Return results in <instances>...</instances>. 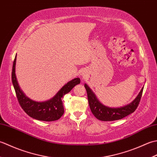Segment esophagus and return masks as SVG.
Wrapping results in <instances>:
<instances>
[{
	"label": "esophagus",
	"mask_w": 157,
	"mask_h": 157,
	"mask_svg": "<svg viewBox=\"0 0 157 157\" xmlns=\"http://www.w3.org/2000/svg\"><path fill=\"white\" fill-rule=\"evenodd\" d=\"M83 77H85V74H84V75H83Z\"/></svg>",
	"instance_id": "1"
}]
</instances>
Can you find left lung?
<instances>
[{
	"mask_svg": "<svg viewBox=\"0 0 157 157\" xmlns=\"http://www.w3.org/2000/svg\"><path fill=\"white\" fill-rule=\"evenodd\" d=\"M84 87L87 92L89 106L92 114L95 116V117L103 121H111L121 119L134 113L137 109L140 101L143 92L142 88L134 101L128 105L120 108H109L102 105L98 101L94 94L87 84H85Z\"/></svg>",
	"mask_w": 157,
	"mask_h": 157,
	"instance_id": "8db88e82",
	"label": "left lung"
}]
</instances>
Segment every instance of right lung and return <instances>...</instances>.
Segmentation results:
<instances>
[{
    "label": "right lung",
    "mask_w": 157,
    "mask_h": 157,
    "mask_svg": "<svg viewBox=\"0 0 157 157\" xmlns=\"http://www.w3.org/2000/svg\"><path fill=\"white\" fill-rule=\"evenodd\" d=\"M16 56L13 61L12 69V82L19 105L26 114L35 119L44 121H54L61 117L64 113L62 98L65 94L71 90L75 86L80 83L79 78H75L69 82L60 90L54 97L46 102L32 101L24 95L20 90L15 73Z\"/></svg>",
    "instance_id": "1"
}]
</instances>
